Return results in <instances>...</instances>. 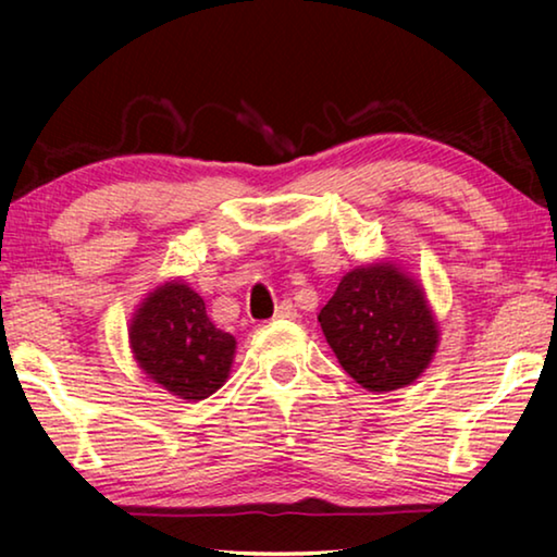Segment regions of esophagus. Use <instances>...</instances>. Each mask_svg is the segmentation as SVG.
Returning <instances> with one entry per match:
<instances>
[{"mask_svg": "<svg viewBox=\"0 0 557 557\" xmlns=\"http://www.w3.org/2000/svg\"><path fill=\"white\" fill-rule=\"evenodd\" d=\"M295 307H292V301H282L275 309V319H295Z\"/></svg>", "mask_w": 557, "mask_h": 557, "instance_id": "34e87169", "label": "esophagus"}]
</instances>
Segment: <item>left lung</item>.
<instances>
[{"label":"left lung","mask_w":557,"mask_h":557,"mask_svg":"<svg viewBox=\"0 0 557 557\" xmlns=\"http://www.w3.org/2000/svg\"><path fill=\"white\" fill-rule=\"evenodd\" d=\"M319 324L342 369L371 393L418 381L440 342L420 282L393 262L346 272L319 312Z\"/></svg>","instance_id":"1"}]
</instances>
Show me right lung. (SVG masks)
Returning a JSON list of instances; mask_svg holds the SVG:
<instances>
[{
  "instance_id": "add662e5",
  "label": "right lung",
  "mask_w": 557,
  "mask_h": 557,
  "mask_svg": "<svg viewBox=\"0 0 557 557\" xmlns=\"http://www.w3.org/2000/svg\"><path fill=\"white\" fill-rule=\"evenodd\" d=\"M139 369L184 400H203L231 373L235 338L206 314V301L182 280L149 292L129 322Z\"/></svg>"
}]
</instances>
